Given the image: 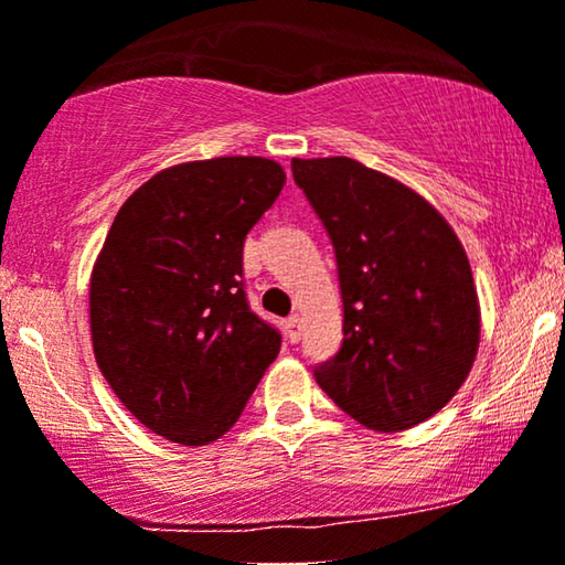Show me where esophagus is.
Wrapping results in <instances>:
<instances>
[{
  "mask_svg": "<svg viewBox=\"0 0 565 565\" xmlns=\"http://www.w3.org/2000/svg\"><path fill=\"white\" fill-rule=\"evenodd\" d=\"M302 315H291V318L284 322V328H287V338L291 343H297L299 338H302Z\"/></svg>",
  "mask_w": 565,
  "mask_h": 565,
  "instance_id": "obj_1",
  "label": "esophagus"
}]
</instances>
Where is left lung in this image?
I'll use <instances>...</instances> for the list:
<instances>
[{
	"label": "left lung",
	"mask_w": 565,
	"mask_h": 565,
	"mask_svg": "<svg viewBox=\"0 0 565 565\" xmlns=\"http://www.w3.org/2000/svg\"><path fill=\"white\" fill-rule=\"evenodd\" d=\"M335 247L343 345L315 380L372 431L431 418L468 380L480 302L468 253L424 195L351 157L291 160Z\"/></svg>",
	"instance_id": "left-lung-1"
}]
</instances>
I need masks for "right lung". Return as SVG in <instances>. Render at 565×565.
Returning <instances> with one entry per match:
<instances>
[{
    "label": "right lung",
    "instance_id": "1",
    "mask_svg": "<svg viewBox=\"0 0 565 565\" xmlns=\"http://www.w3.org/2000/svg\"><path fill=\"white\" fill-rule=\"evenodd\" d=\"M284 183L266 157L172 164L124 201L97 253V366L131 416L175 445L227 434L281 351L247 307L243 245Z\"/></svg>",
    "mask_w": 565,
    "mask_h": 565
}]
</instances>
